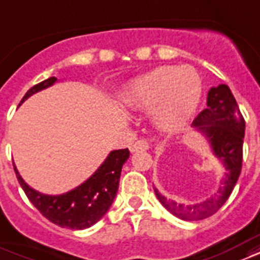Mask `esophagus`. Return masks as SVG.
I'll list each match as a JSON object with an SVG mask.
<instances>
[{
    "mask_svg": "<svg viewBox=\"0 0 260 260\" xmlns=\"http://www.w3.org/2000/svg\"><path fill=\"white\" fill-rule=\"evenodd\" d=\"M149 149H150V143L146 139L136 140L135 143L131 146V151H134V153H138V151H143V150H149Z\"/></svg>",
    "mask_w": 260,
    "mask_h": 260,
    "instance_id": "esophagus-1",
    "label": "esophagus"
}]
</instances>
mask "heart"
Instances as JSON below:
<instances>
[{
    "mask_svg": "<svg viewBox=\"0 0 260 260\" xmlns=\"http://www.w3.org/2000/svg\"><path fill=\"white\" fill-rule=\"evenodd\" d=\"M203 84L190 66H161L138 77L126 86L128 105L153 110L162 128H176L193 114L201 99Z\"/></svg>",
    "mask_w": 260,
    "mask_h": 260,
    "instance_id": "b5f03b06",
    "label": "heart"
}]
</instances>
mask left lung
Wrapping results in <instances>:
<instances>
[{
  "mask_svg": "<svg viewBox=\"0 0 260 260\" xmlns=\"http://www.w3.org/2000/svg\"><path fill=\"white\" fill-rule=\"evenodd\" d=\"M193 126L208 139L213 154L224 165L226 174L218 193L203 203L193 205L167 200L154 187L159 203L176 218L183 220H201L213 215L228 201L241 174L245 121L228 85L220 84L209 89L207 109L197 115L193 121Z\"/></svg>",
  "mask_w": 260,
  "mask_h": 260,
  "instance_id": "1",
  "label": "left lung"
}]
</instances>
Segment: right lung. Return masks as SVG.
Here are the masks:
<instances>
[{
  "instance_id": "obj_1",
  "label": "right lung",
  "mask_w": 260,
  "mask_h": 260,
  "mask_svg": "<svg viewBox=\"0 0 260 260\" xmlns=\"http://www.w3.org/2000/svg\"><path fill=\"white\" fill-rule=\"evenodd\" d=\"M57 78L51 77L27 91L22 102L34 93L53 85ZM129 158V150H113L91 178L76 189L59 196H48L30 187L13 165L19 183L27 199L40 212L60 228L82 230L91 228L106 215L114 201L120 184L122 165Z\"/></svg>"
}]
</instances>
